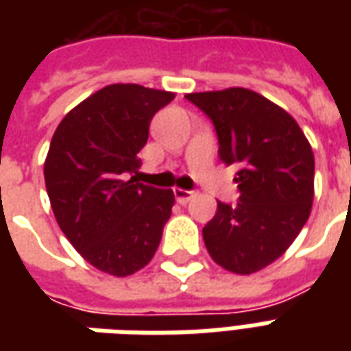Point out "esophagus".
Wrapping results in <instances>:
<instances>
[{
	"label": "esophagus",
	"mask_w": 351,
	"mask_h": 351,
	"mask_svg": "<svg viewBox=\"0 0 351 351\" xmlns=\"http://www.w3.org/2000/svg\"><path fill=\"white\" fill-rule=\"evenodd\" d=\"M173 193H175L176 201H178V203H182V205H184V203H188L190 199H193L195 195H197L195 191L182 190V188H175V190H173Z\"/></svg>",
	"instance_id": "obj_1"
}]
</instances>
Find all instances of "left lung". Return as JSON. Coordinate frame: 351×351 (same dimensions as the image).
Wrapping results in <instances>:
<instances>
[{"label": "left lung", "mask_w": 351, "mask_h": 351, "mask_svg": "<svg viewBox=\"0 0 351 351\" xmlns=\"http://www.w3.org/2000/svg\"><path fill=\"white\" fill-rule=\"evenodd\" d=\"M218 135V154L235 165L237 205L218 201L203 228L210 258L235 274L278 259L306 223L314 201V154L293 116L258 92L228 88L188 93Z\"/></svg>", "instance_id": "8db88e82"}]
</instances>
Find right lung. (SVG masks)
Here are the masks:
<instances>
[{
    "label": "right lung",
    "instance_id": "1",
    "mask_svg": "<svg viewBox=\"0 0 351 351\" xmlns=\"http://www.w3.org/2000/svg\"><path fill=\"white\" fill-rule=\"evenodd\" d=\"M175 93L110 84L69 110L54 131L45 184L64 235L88 263L130 276L150 263L175 205L173 190L137 180L154 114Z\"/></svg>",
    "mask_w": 351,
    "mask_h": 351
}]
</instances>
